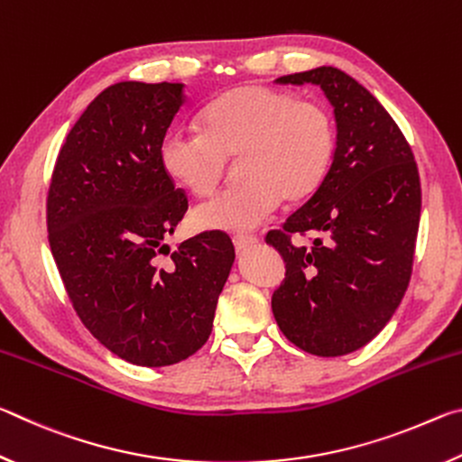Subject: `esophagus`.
Masks as SVG:
<instances>
[{"mask_svg":"<svg viewBox=\"0 0 462 462\" xmlns=\"http://www.w3.org/2000/svg\"><path fill=\"white\" fill-rule=\"evenodd\" d=\"M259 238L256 236H250V234H238V236H234V246L238 250H246L250 246H254Z\"/></svg>","mask_w":462,"mask_h":462,"instance_id":"obj_1","label":"esophagus"}]
</instances>
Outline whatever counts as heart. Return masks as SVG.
<instances>
[{
  "instance_id": "heart-1",
  "label": "heart",
  "mask_w": 462,
  "mask_h": 462,
  "mask_svg": "<svg viewBox=\"0 0 462 462\" xmlns=\"http://www.w3.org/2000/svg\"><path fill=\"white\" fill-rule=\"evenodd\" d=\"M334 148L336 122L324 101L248 85L203 109L201 130H169L159 159L173 181L206 198L238 156L240 181L195 209L193 222L203 230L245 232L281 199H308L322 185Z\"/></svg>"
}]
</instances>
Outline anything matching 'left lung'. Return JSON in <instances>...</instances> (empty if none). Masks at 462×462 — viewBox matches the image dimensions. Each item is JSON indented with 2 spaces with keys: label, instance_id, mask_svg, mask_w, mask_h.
I'll list each match as a JSON object with an SVG mask.
<instances>
[{
  "label": "left lung",
  "instance_id": "left-lung-1",
  "mask_svg": "<svg viewBox=\"0 0 462 462\" xmlns=\"http://www.w3.org/2000/svg\"><path fill=\"white\" fill-rule=\"evenodd\" d=\"M319 85L334 107L336 148L322 185L267 234L285 261L271 300L281 332L316 356L371 342L410 285L421 187L408 140L371 91L336 67L279 77ZM314 233L311 245L292 236Z\"/></svg>",
  "mask_w": 462,
  "mask_h": 462
}]
</instances>
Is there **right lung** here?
<instances>
[{
	"label": "right lung",
	"instance_id": "right-lung-1",
	"mask_svg": "<svg viewBox=\"0 0 462 462\" xmlns=\"http://www.w3.org/2000/svg\"><path fill=\"white\" fill-rule=\"evenodd\" d=\"M183 101V83L109 85L67 134L46 198L51 250L77 316L107 350L140 366L198 353L234 263L220 230L173 253L162 242L187 212L185 191L159 159Z\"/></svg>",
	"mask_w": 462,
	"mask_h": 462
}]
</instances>
